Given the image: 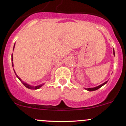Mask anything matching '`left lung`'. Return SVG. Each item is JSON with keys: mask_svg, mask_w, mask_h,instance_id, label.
Instances as JSON below:
<instances>
[{"mask_svg": "<svg viewBox=\"0 0 126 126\" xmlns=\"http://www.w3.org/2000/svg\"><path fill=\"white\" fill-rule=\"evenodd\" d=\"M113 53H114V55H115V52H114ZM107 83V82H105V83H103V84L101 85L98 86V87H94V88H85V89H86V90H87L88 91H95V90H97V89H99V88H100L101 87H102V86L104 85H105V83Z\"/></svg>", "mask_w": 126, "mask_h": 126, "instance_id": "8db88e82", "label": "left lung"}]
</instances>
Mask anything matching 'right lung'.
Masks as SVG:
<instances>
[{
  "instance_id": "right-lung-1",
  "label": "right lung",
  "mask_w": 126,
  "mask_h": 126,
  "mask_svg": "<svg viewBox=\"0 0 126 126\" xmlns=\"http://www.w3.org/2000/svg\"><path fill=\"white\" fill-rule=\"evenodd\" d=\"M14 47H15V46H14ZM11 60H12V61H13V55H12V58H11ZM12 66H13V63H12ZM15 74H16V76H17V78H18L19 79V80H20V81H21V82H22V84H23L25 86V87L27 88H29V89H33V90H37V89L39 88H40L41 87L42 85H41L36 86V87H32V86L29 85L27 84V83H24V82H22V81L21 80V79H20L19 77H18V76H17V74H16V72H15Z\"/></svg>"
}]
</instances>
